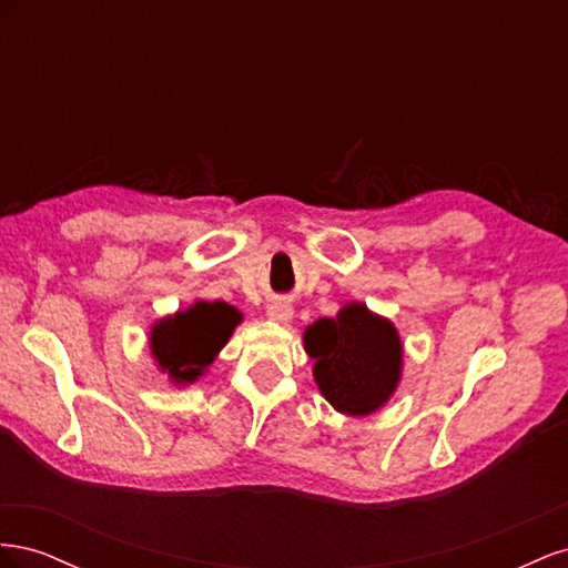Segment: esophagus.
I'll use <instances>...</instances> for the list:
<instances>
[{
	"instance_id": "esophagus-1",
	"label": "esophagus",
	"mask_w": 568,
	"mask_h": 568,
	"mask_svg": "<svg viewBox=\"0 0 568 568\" xmlns=\"http://www.w3.org/2000/svg\"><path fill=\"white\" fill-rule=\"evenodd\" d=\"M267 317L270 322H277V324H288L291 317H294V307H291L288 303H272L267 307Z\"/></svg>"
}]
</instances>
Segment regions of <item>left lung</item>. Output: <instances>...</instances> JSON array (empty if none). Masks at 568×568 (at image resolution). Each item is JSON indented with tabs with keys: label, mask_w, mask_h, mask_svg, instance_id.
Returning a JSON list of instances; mask_svg holds the SVG:
<instances>
[{
	"label": "left lung",
	"mask_w": 568,
	"mask_h": 568,
	"mask_svg": "<svg viewBox=\"0 0 568 568\" xmlns=\"http://www.w3.org/2000/svg\"><path fill=\"white\" fill-rule=\"evenodd\" d=\"M313 376L329 405L348 417L379 412L403 379V341L388 317L365 303H346L303 332Z\"/></svg>",
	"instance_id": "1"
}]
</instances>
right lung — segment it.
<instances>
[{"mask_svg":"<svg viewBox=\"0 0 568 568\" xmlns=\"http://www.w3.org/2000/svg\"><path fill=\"white\" fill-rule=\"evenodd\" d=\"M244 315L225 301H194L151 324L149 353L173 386L184 388L209 372Z\"/></svg>","mask_w":568,"mask_h":568,"instance_id":"add662e5","label":"right lung"}]
</instances>
